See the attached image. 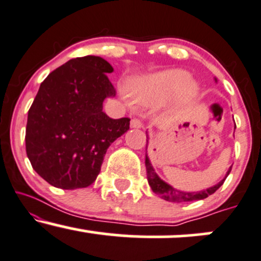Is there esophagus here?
Listing matches in <instances>:
<instances>
[{"label": "esophagus", "mask_w": 261, "mask_h": 261, "mask_svg": "<svg viewBox=\"0 0 261 261\" xmlns=\"http://www.w3.org/2000/svg\"><path fill=\"white\" fill-rule=\"evenodd\" d=\"M130 125H131V127H135V128H141L143 126L142 121H141L140 119H136V118H134L133 120L130 121Z\"/></svg>", "instance_id": "obj_1"}]
</instances>
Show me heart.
Instances as JSON below:
<instances>
[{
	"instance_id": "obj_1",
	"label": "heart",
	"mask_w": 261,
	"mask_h": 261,
	"mask_svg": "<svg viewBox=\"0 0 261 261\" xmlns=\"http://www.w3.org/2000/svg\"><path fill=\"white\" fill-rule=\"evenodd\" d=\"M191 76L180 69H171L162 73L150 75L144 79L136 92L139 98L147 105H161L181 92L184 98H191L196 95V85L190 84Z\"/></svg>"
}]
</instances>
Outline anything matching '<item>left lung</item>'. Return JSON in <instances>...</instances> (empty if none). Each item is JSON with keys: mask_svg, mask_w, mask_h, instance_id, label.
<instances>
[{"mask_svg": "<svg viewBox=\"0 0 261 261\" xmlns=\"http://www.w3.org/2000/svg\"><path fill=\"white\" fill-rule=\"evenodd\" d=\"M144 163H146L147 178H148V184H149L150 188H152L153 192L159 194L163 199L169 200V202H175V203L192 202V200H200V199L206 198V197L214 193L216 190H219V188L222 186V184H224L226 177L228 176V174H230V171H231V168H230V170L227 171V175H226V177L224 178V180H221L218 185L208 188V190L199 191V192H182V191L175 190L174 187H171L170 185H168L166 182L163 181L162 178L155 174L154 169H153L152 164H150L148 155L147 154H146V162Z\"/></svg>", "mask_w": 261, "mask_h": 261, "instance_id": "left-lung-1", "label": "left lung"}]
</instances>
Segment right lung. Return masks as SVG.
I'll return each mask as SVG.
<instances>
[{
	"mask_svg": "<svg viewBox=\"0 0 261 261\" xmlns=\"http://www.w3.org/2000/svg\"><path fill=\"white\" fill-rule=\"evenodd\" d=\"M113 67L96 56L77 57L49 73L28 113L25 148L43 180L63 190L90 186L107 149L130 127L112 119L103 100L117 91L107 73Z\"/></svg>",
	"mask_w": 261,
	"mask_h": 261,
	"instance_id": "add662e5",
	"label": "right lung"
}]
</instances>
